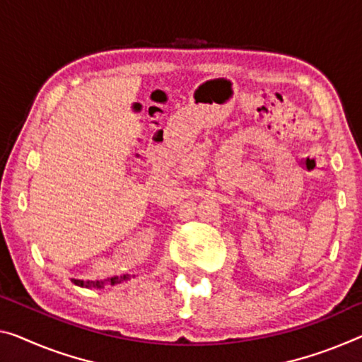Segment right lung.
Here are the masks:
<instances>
[{
  "mask_svg": "<svg viewBox=\"0 0 362 362\" xmlns=\"http://www.w3.org/2000/svg\"><path fill=\"white\" fill-rule=\"evenodd\" d=\"M124 278H126V276H124ZM74 283H76L77 286L90 288V290H92V288H97V290H103V288L107 286V285H105V281H81V280H74ZM111 283H115V281L111 280Z\"/></svg>",
  "mask_w": 362,
  "mask_h": 362,
  "instance_id": "add662e5",
  "label": "right lung"
}]
</instances>
